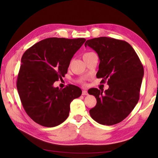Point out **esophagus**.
<instances>
[{"mask_svg":"<svg viewBox=\"0 0 158 158\" xmlns=\"http://www.w3.org/2000/svg\"><path fill=\"white\" fill-rule=\"evenodd\" d=\"M88 94V92H87L86 90H83L82 91V95H86Z\"/></svg>","mask_w":158,"mask_h":158,"instance_id":"obj_1","label":"esophagus"}]
</instances>
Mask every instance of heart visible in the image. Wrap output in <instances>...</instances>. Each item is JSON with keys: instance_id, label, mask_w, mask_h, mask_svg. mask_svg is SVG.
<instances>
[{"instance_id": "1", "label": "heart", "mask_w": 158, "mask_h": 158, "mask_svg": "<svg viewBox=\"0 0 158 158\" xmlns=\"http://www.w3.org/2000/svg\"><path fill=\"white\" fill-rule=\"evenodd\" d=\"M94 53V52H85V53H84V55H83V59H85V57H87V56H89L91 55H92Z\"/></svg>"}]
</instances>
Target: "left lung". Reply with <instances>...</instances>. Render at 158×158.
I'll use <instances>...</instances> for the list:
<instances>
[{
    "mask_svg": "<svg viewBox=\"0 0 158 158\" xmlns=\"http://www.w3.org/2000/svg\"><path fill=\"white\" fill-rule=\"evenodd\" d=\"M89 46L100 60L98 78L107 81L108 89H89L97 99L89 110L94 121L103 125H113L123 121L135 107L140 97L144 68L136 52L125 41L100 37L88 40Z\"/></svg>",
    "mask_w": 158,
    "mask_h": 158,
    "instance_id": "obj_1",
    "label": "left lung"
}]
</instances>
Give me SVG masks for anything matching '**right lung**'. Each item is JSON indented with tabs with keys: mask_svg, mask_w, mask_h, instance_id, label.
Wrapping results in <instances>:
<instances>
[{
	"mask_svg": "<svg viewBox=\"0 0 158 158\" xmlns=\"http://www.w3.org/2000/svg\"><path fill=\"white\" fill-rule=\"evenodd\" d=\"M84 38L50 37L27 49L21 59L16 86L22 106L33 121L46 127L59 125L68 118L70 104L82 90L70 84H53L67 73L70 60Z\"/></svg>",
	"mask_w": 158,
	"mask_h": 158,
	"instance_id": "obj_1",
	"label": "right lung"
}]
</instances>
